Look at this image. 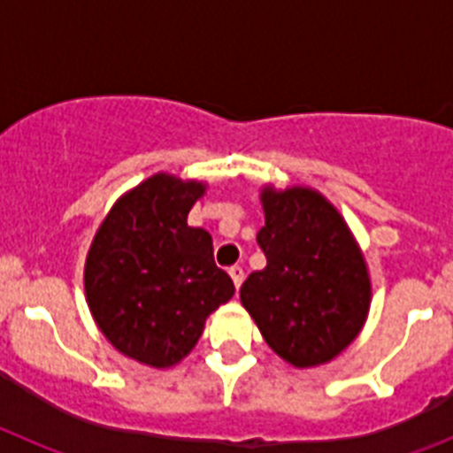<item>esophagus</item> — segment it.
<instances>
[{
    "mask_svg": "<svg viewBox=\"0 0 453 453\" xmlns=\"http://www.w3.org/2000/svg\"><path fill=\"white\" fill-rule=\"evenodd\" d=\"M227 273H230V280H233L234 287H237V289H240L242 282H244V270H242L240 265H233V268L227 270Z\"/></svg>",
    "mask_w": 453,
    "mask_h": 453,
    "instance_id": "esophagus-1",
    "label": "esophagus"
}]
</instances>
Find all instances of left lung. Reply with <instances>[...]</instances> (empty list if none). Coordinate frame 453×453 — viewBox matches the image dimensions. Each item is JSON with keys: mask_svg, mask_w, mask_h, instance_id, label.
I'll return each instance as SVG.
<instances>
[{"mask_svg": "<svg viewBox=\"0 0 453 453\" xmlns=\"http://www.w3.org/2000/svg\"><path fill=\"white\" fill-rule=\"evenodd\" d=\"M268 265L242 284L240 301L275 355L312 369L359 336L372 308V277L350 226L308 185H263Z\"/></svg>", "mask_w": 453, "mask_h": 453, "instance_id": "obj_1", "label": "left lung"}]
</instances>
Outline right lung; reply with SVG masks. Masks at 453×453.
Returning <instances> with one entry per match:
<instances>
[{
    "label": "right lung",
    "instance_id": "add662e5",
    "mask_svg": "<svg viewBox=\"0 0 453 453\" xmlns=\"http://www.w3.org/2000/svg\"><path fill=\"white\" fill-rule=\"evenodd\" d=\"M204 180L152 173L117 199L84 263L96 326L115 350L152 369L188 357L206 317L234 294L213 263L211 234L188 226Z\"/></svg>",
    "mask_w": 453,
    "mask_h": 453
}]
</instances>
